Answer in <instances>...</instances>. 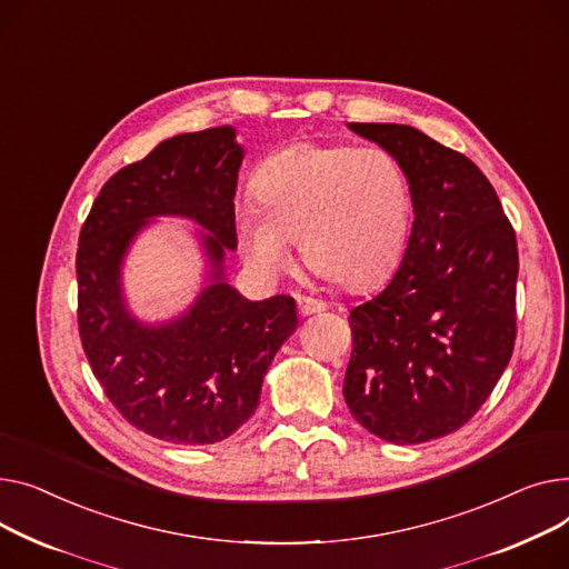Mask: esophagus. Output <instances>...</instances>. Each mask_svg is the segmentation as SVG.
I'll return each mask as SVG.
<instances>
[{"mask_svg": "<svg viewBox=\"0 0 569 569\" xmlns=\"http://www.w3.org/2000/svg\"><path fill=\"white\" fill-rule=\"evenodd\" d=\"M296 306H298V315L300 317H310V315H317V312L326 310V306L321 303V300L310 298V296H298L296 298Z\"/></svg>", "mask_w": 569, "mask_h": 569, "instance_id": "34e87169", "label": "esophagus"}]
</instances>
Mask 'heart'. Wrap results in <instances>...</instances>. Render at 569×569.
<instances>
[{"instance_id": "obj_1", "label": "heart", "mask_w": 569, "mask_h": 569, "mask_svg": "<svg viewBox=\"0 0 569 569\" xmlns=\"http://www.w3.org/2000/svg\"><path fill=\"white\" fill-rule=\"evenodd\" d=\"M411 183L381 147L300 142L266 158L252 202L233 218L243 259L261 276L291 261V241L319 276L342 287L383 278L405 250Z\"/></svg>"}]
</instances>
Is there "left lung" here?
Returning a JSON list of instances; mask_svg holds the SVG:
<instances>
[{
    "instance_id": "8db88e82",
    "label": "left lung",
    "mask_w": 569,
    "mask_h": 569,
    "mask_svg": "<svg viewBox=\"0 0 569 569\" xmlns=\"http://www.w3.org/2000/svg\"><path fill=\"white\" fill-rule=\"evenodd\" d=\"M390 151L411 183L413 227L388 287L349 315L351 416L413 446L469 422L517 338L515 229L473 160L402 123H349Z\"/></svg>"
}]
</instances>
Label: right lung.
Here are the masks:
<instances>
[{"mask_svg": "<svg viewBox=\"0 0 569 569\" xmlns=\"http://www.w3.org/2000/svg\"><path fill=\"white\" fill-rule=\"evenodd\" d=\"M231 126L186 132L126 164L100 188L76 257L78 326L91 372L117 411L149 437L207 446L257 409L266 370L298 326L291 296L248 300L222 280L237 248L233 194L243 162ZM210 229L212 284L174 322L144 327L124 308L120 263L149 217Z\"/></svg>", "mask_w": 569, "mask_h": 569, "instance_id": "obj_1", "label": "right lung"}]
</instances>
